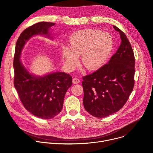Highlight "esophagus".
<instances>
[{"label": "esophagus", "instance_id": "34e87169", "mask_svg": "<svg viewBox=\"0 0 153 153\" xmlns=\"http://www.w3.org/2000/svg\"><path fill=\"white\" fill-rule=\"evenodd\" d=\"M80 82V80L77 78H74L73 79V83L74 84H76V83H79Z\"/></svg>", "mask_w": 153, "mask_h": 153}]
</instances>
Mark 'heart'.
<instances>
[{
  "instance_id": "b5f03b06",
  "label": "heart",
  "mask_w": 153,
  "mask_h": 153,
  "mask_svg": "<svg viewBox=\"0 0 153 153\" xmlns=\"http://www.w3.org/2000/svg\"><path fill=\"white\" fill-rule=\"evenodd\" d=\"M70 48L61 47L62 56L68 70H73L81 63L89 71L99 69L107 61L113 48L112 36L95 29H85L74 33L69 39Z\"/></svg>"
}]
</instances>
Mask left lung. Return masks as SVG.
I'll list each match as a JSON object with an SVG mask.
<instances>
[{
    "label": "left lung",
    "instance_id": "8db88e82",
    "mask_svg": "<svg viewBox=\"0 0 153 153\" xmlns=\"http://www.w3.org/2000/svg\"><path fill=\"white\" fill-rule=\"evenodd\" d=\"M122 40L108 63L93 74L83 77V103L86 111L96 117H105L120 110L134 85L135 59L133 48L123 31L116 26Z\"/></svg>",
    "mask_w": 153,
    "mask_h": 153
}]
</instances>
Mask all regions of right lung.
<instances>
[{"label": "right lung", "mask_w": 153, "mask_h": 153, "mask_svg": "<svg viewBox=\"0 0 153 153\" xmlns=\"http://www.w3.org/2000/svg\"><path fill=\"white\" fill-rule=\"evenodd\" d=\"M54 25L41 22L25 29L16 42L13 62L14 84L20 101L32 114L45 119L53 118L62 111L65 95L72 85V77L60 71L43 76L34 75L25 68L20 59L26 42L33 36H46L52 39L49 30Z\"/></svg>", "instance_id": "obj_1"}]
</instances>
